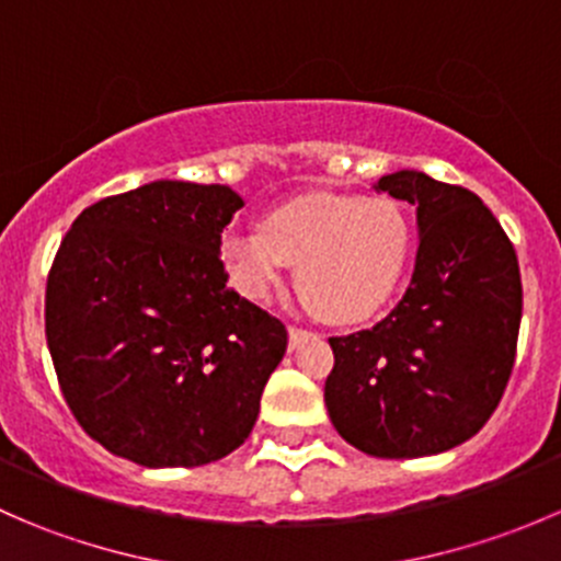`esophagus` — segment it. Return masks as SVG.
<instances>
[{"label": "esophagus", "mask_w": 561, "mask_h": 561, "mask_svg": "<svg viewBox=\"0 0 561 561\" xmlns=\"http://www.w3.org/2000/svg\"><path fill=\"white\" fill-rule=\"evenodd\" d=\"M309 336H312V331H307V328L290 325V347H293V350H296V347H301V344L307 342Z\"/></svg>", "instance_id": "esophagus-1"}]
</instances>
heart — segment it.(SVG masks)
<instances>
[{
    "label": "heart",
    "instance_id": "heart-1",
    "mask_svg": "<svg viewBox=\"0 0 561 561\" xmlns=\"http://www.w3.org/2000/svg\"><path fill=\"white\" fill-rule=\"evenodd\" d=\"M410 241V219L390 197L309 192L265 214L263 228H230L222 257L249 301H265L296 263L298 287L314 312L353 322L388 301Z\"/></svg>",
    "mask_w": 561,
    "mask_h": 561
}]
</instances>
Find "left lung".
I'll return each mask as SVG.
<instances>
[{
  "label": "left lung",
  "instance_id": "obj_1",
  "mask_svg": "<svg viewBox=\"0 0 561 561\" xmlns=\"http://www.w3.org/2000/svg\"><path fill=\"white\" fill-rule=\"evenodd\" d=\"M375 190L415 206V271L386 320L328 339L325 407L364 454L434 456L474 437L505 393L522 325L518 257L463 186L399 171Z\"/></svg>",
  "mask_w": 561,
  "mask_h": 561
}]
</instances>
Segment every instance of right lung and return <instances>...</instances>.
Returning a JSON list of instances; mask_svg holds the SVG:
<instances>
[{
    "mask_svg": "<svg viewBox=\"0 0 561 561\" xmlns=\"http://www.w3.org/2000/svg\"><path fill=\"white\" fill-rule=\"evenodd\" d=\"M230 186L151 181L83 208L45 287V336L83 432L140 467H201L252 432L287 350L228 287Z\"/></svg>",
    "mask_w": 561,
    "mask_h": 561,
    "instance_id": "1",
    "label": "right lung"
}]
</instances>
